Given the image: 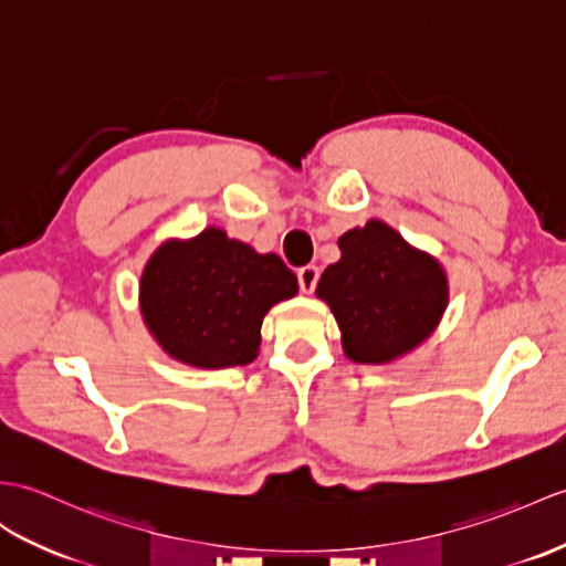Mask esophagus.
Wrapping results in <instances>:
<instances>
[{
    "mask_svg": "<svg viewBox=\"0 0 566 566\" xmlns=\"http://www.w3.org/2000/svg\"><path fill=\"white\" fill-rule=\"evenodd\" d=\"M296 277H298L301 292H304V294H313L315 284H318L321 272H318V268H315V265H306V268H301V270L296 272Z\"/></svg>",
    "mask_w": 566,
    "mask_h": 566,
    "instance_id": "1",
    "label": "esophagus"
}]
</instances>
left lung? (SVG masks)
Masks as SVG:
<instances>
[{"label": "left lung", "instance_id": "1", "mask_svg": "<svg viewBox=\"0 0 566 566\" xmlns=\"http://www.w3.org/2000/svg\"><path fill=\"white\" fill-rule=\"evenodd\" d=\"M339 258L315 294L343 331V349L357 364H388L437 331L449 304L446 272L388 223L371 219L339 235Z\"/></svg>", "mask_w": 566, "mask_h": 566}]
</instances>
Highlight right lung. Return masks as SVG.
<instances>
[{
  "instance_id": "1",
  "label": "right lung",
  "mask_w": 566,
  "mask_h": 566,
  "mask_svg": "<svg viewBox=\"0 0 566 566\" xmlns=\"http://www.w3.org/2000/svg\"><path fill=\"white\" fill-rule=\"evenodd\" d=\"M298 292L280 255L255 253L217 227L156 248L139 282L144 323L170 357L197 369L258 357L268 311Z\"/></svg>"
}]
</instances>
